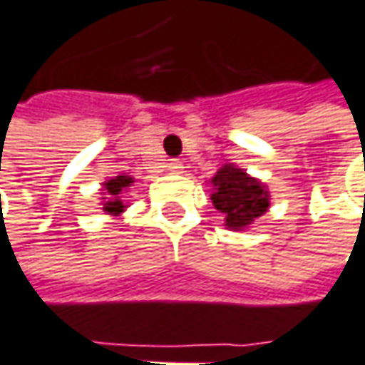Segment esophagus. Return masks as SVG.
I'll list each match as a JSON object with an SVG mask.
<instances>
[{
	"label": "esophagus",
	"instance_id": "34e87169",
	"mask_svg": "<svg viewBox=\"0 0 365 365\" xmlns=\"http://www.w3.org/2000/svg\"><path fill=\"white\" fill-rule=\"evenodd\" d=\"M182 168H185V166H182V162H180V160H170L168 162L170 172H180Z\"/></svg>",
	"mask_w": 365,
	"mask_h": 365
}]
</instances>
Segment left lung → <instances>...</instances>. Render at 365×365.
<instances>
[{
    "mask_svg": "<svg viewBox=\"0 0 365 365\" xmlns=\"http://www.w3.org/2000/svg\"><path fill=\"white\" fill-rule=\"evenodd\" d=\"M210 182L214 187L212 203L224 214V222L230 230H243L270 207V193L266 185L235 164L222 166Z\"/></svg>",
    "mask_w": 365,
    "mask_h": 365,
    "instance_id": "left-lung-1",
    "label": "left lung"
}]
</instances>
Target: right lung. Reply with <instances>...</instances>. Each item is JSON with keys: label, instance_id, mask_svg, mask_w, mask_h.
<instances>
[{"label": "right lung", "instance_id": "1", "mask_svg": "<svg viewBox=\"0 0 365 365\" xmlns=\"http://www.w3.org/2000/svg\"><path fill=\"white\" fill-rule=\"evenodd\" d=\"M135 180H133V176H124V174H120V176H114V178H110V180H106L103 182V212H108V214H112V216H118V214H122L124 212V201H122V195H124V191L133 185Z\"/></svg>", "mask_w": 365, "mask_h": 365}]
</instances>
